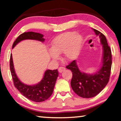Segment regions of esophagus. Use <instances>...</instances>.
I'll return each instance as SVG.
<instances>
[{
  "label": "esophagus",
  "instance_id": "esophagus-1",
  "mask_svg": "<svg viewBox=\"0 0 121 121\" xmlns=\"http://www.w3.org/2000/svg\"><path fill=\"white\" fill-rule=\"evenodd\" d=\"M65 68H64V67H59V69H58V70H59V73H62V71H65Z\"/></svg>",
  "mask_w": 121,
  "mask_h": 121
}]
</instances>
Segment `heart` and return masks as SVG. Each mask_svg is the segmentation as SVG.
Listing matches in <instances>:
<instances>
[{
    "label": "heart",
    "instance_id": "1",
    "mask_svg": "<svg viewBox=\"0 0 121 121\" xmlns=\"http://www.w3.org/2000/svg\"><path fill=\"white\" fill-rule=\"evenodd\" d=\"M83 37L80 34L75 32L61 34L55 37L51 42V50L49 54L53 60L59 59V54H63L67 60H71L77 58L82 48Z\"/></svg>",
    "mask_w": 121,
    "mask_h": 121
}]
</instances>
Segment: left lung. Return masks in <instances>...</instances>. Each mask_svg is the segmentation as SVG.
Segmentation results:
<instances>
[{
    "instance_id": "8db88e82",
    "label": "left lung",
    "mask_w": 121,
    "mask_h": 121,
    "mask_svg": "<svg viewBox=\"0 0 121 121\" xmlns=\"http://www.w3.org/2000/svg\"><path fill=\"white\" fill-rule=\"evenodd\" d=\"M92 29L96 35L99 37L103 49L100 69L92 74L83 73L79 69L76 60L66 66L73 73L70 83L72 89L78 95L84 98H92L99 94L108 84L111 71L112 53L107 39L101 32L95 29Z\"/></svg>"
}]
</instances>
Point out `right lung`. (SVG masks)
<instances>
[{
	"label": "right lung",
	"instance_id": "add662e5",
	"mask_svg": "<svg viewBox=\"0 0 121 121\" xmlns=\"http://www.w3.org/2000/svg\"><path fill=\"white\" fill-rule=\"evenodd\" d=\"M43 37V35L37 32L32 31L24 32L16 38L13 44L12 48L21 41L26 39L36 40L44 42L45 39ZM10 70L15 87L24 97L37 102L44 101L48 99L52 95L59 75L58 69L53 70L48 69L45 71L44 76L40 82L32 85L25 84L20 80L16 74L12 54H11L10 58Z\"/></svg>",
	"mask_w": 121,
	"mask_h": 121
}]
</instances>
